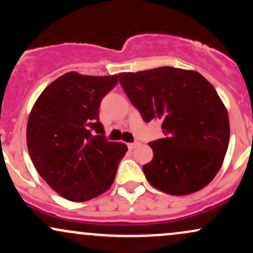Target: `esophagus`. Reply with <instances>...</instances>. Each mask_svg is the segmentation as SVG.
Masks as SVG:
<instances>
[{"label": "esophagus", "mask_w": 253, "mask_h": 253, "mask_svg": "<svg viewBox=\"0 0 253 253\" xmlns=\"http://www.w3.org/2000/svg\"><path fill=\"white\" fill-rule=\"evenodd\" d=\"M138 145H139L138 141H134V143H129V144H127V146H128V149H129V150H133V149H135V147L138 146Z\"/></svg>", "instance_id": "34e87169"}]
</instances>
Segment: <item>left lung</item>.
Segmentation results:
<instances>
[{"label":"left lung","instance_id":"1","mask_svg":"<svg viewBox=\"0 0 253 253\" xmlns=\"http://www.w3.org/2000/svg\"><path fill=\"white\" fill-rule=\"evenodd\" d=\"M119 82L145 123L162 120L164 138L149 143L143 167L152 187L170 195L202 189L221 168L229 141L227 110L196 71L172 66L119 74Z\"/></svg>","mask_w":253,"mask_h":253}]
</instances>
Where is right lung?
Listing matches in <instances>:
<instances>
[{"mask_svg": "<svg viewBox=\"0 0 253 253\" xmlns=\"http://www.w3.org/2000/svg\"><path fill=\"white\" fill-rule=\"evenodd\" d=\"M117 83L118 75L68 72L46 86L32 108L28 152L43 181L64 199L88 201L114 182L127 146L107 140L98 108Z\"/></svg>", "mask_w": 253, "mask_h": 253, "instance_id": "obj_1", "label": "right lung"}]
</instances>
